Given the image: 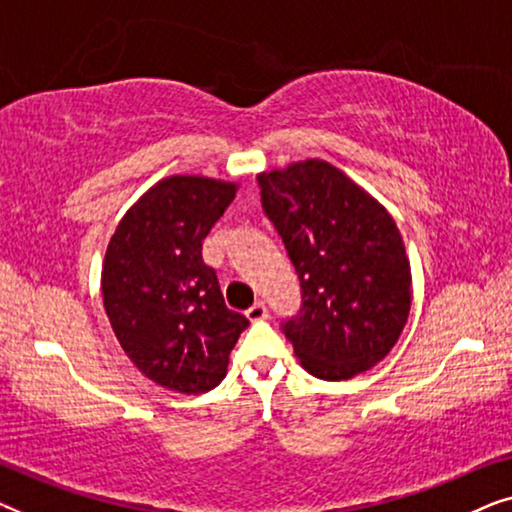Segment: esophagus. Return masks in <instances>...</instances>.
<instances>
[{"label": "esophagus", "instance_id": "34e87169", "mask_svg": "<svg viewBox=\"0 0 512 512\" xmlns=\"http://www.w3.org/2000/svg\"><path fill=\"white\" fill-rule=\"evenodd\" d=\"M247 319L249 321H263V319H268V307H265V303H261V300H258V303H254L247 310Z\"/></svg>", "mask_w": 512, "mask_h": 512}]
</instances>
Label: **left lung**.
Wrapping results in <instances>:
<instances>
[{"label":"left lung","mask_w":512,"mask_h":512,"mask_svg":"<svg viewBox=\"0 0 512 512\" xmlns=\"http://www.w3.org/2000/svg\"><path fill=\"white\" fill-rule=\"evenodd\" d=\"M263 212L300 279L282 321L300 366L349 380L396 345L410 312V263L387 209L324 160L258 174Z\"/></svg>","instance_id":"8db88e82"}]
</instances>
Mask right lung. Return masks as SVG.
<instances>
[{
	"label": "right lung",
	"mask_w": 512,
	"mask_h": 512,
	"mask_svg": "<svg viewBox=\"0 0 512 512\" xmlns=\"http://www.w3.org/2000/svg\"><path fill=\"white\" fill-rule=\"evenodd\" d=\"M235 200V184L170 177L118 223L102 270L109 324L128 359L160 387L205 394L226 377L249 319L223 303L202 242Z\"/></svg>",
	"instance_id": "right-lung-1"
}]
</instances>
